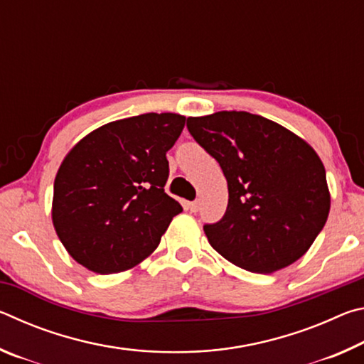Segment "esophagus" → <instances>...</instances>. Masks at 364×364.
<instances>
[{
    "label": "esophagus",
    "mask_w": 364,
    "mask_h": 364,
    "mask_svg": "<svg viewBox=\"0 0 364 364\" xmlns=\"http://www.w3.org/2000/svg\"><path fill=\"white\" fill-rule=\"evenodd\" d=\"M186 208H188L189 212L196 213L197 210H199V202H188V204H186Z\"/></svg>",
    "instance_id": "1"
}]
</instances>
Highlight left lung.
Returning a JSON list of instances; mask_svg holds the SVG:
<instances>
[{
  "label": "left lung",
  "mask_w": 364,
  "mask_h": 364,
  "mask_svg": "<svg viewBox=\"0 0 364 364\" xmlns=\"http://www.w3.org/2000/svg\"><path fill=\"white\" fill-rule=\"evenodd\" d=\"M186 125L228 181L223 218L204 225L212 247L254 273H273L299 260L331 208L315 149L279 123L242 110L188 117Z\"/></svg>",
  "instance_id": "1"
}]
</instances>
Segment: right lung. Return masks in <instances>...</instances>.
<instances>
[{
	"mask_svg": "<svg viewBox=\"0 0 364 364\" xmlns=\"http://www.w3.org/2000/svg\"><path fill=\"white\" fill-rule=\"evenodd\" d=\"M186 117L143 114L78 141L54 180L53 225L73 260L95 273L130 269L157 249L180 202L165 193L167 152Z\"/></svg>",
	"mask_w": 364,
	"mask_h": 364,
	"instance_id": "1",
	"label": "right lung"
}]
</instances>
